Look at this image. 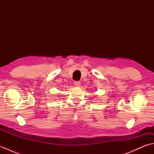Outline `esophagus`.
<instances>
[{"mask_svg": "<svg viewBox=\"0 0 154 154\" xmlns=\"http://www.w3.org/2000/svg\"><path fill=\"white\" fill-rule=\"evenodd\" d=\"M74 85L76 87H79L81 85V82H79V81H75Z\"/></svg>", "mask_w": 154, "mask_h": 154, "instance_id": "obj_1", "label": "esophagus"}]
</instances>
